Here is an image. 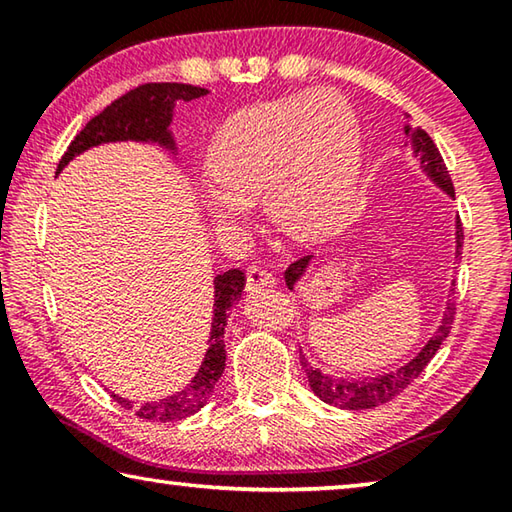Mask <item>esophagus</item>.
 I'll return each instance as SVG.
<instances>
[{
  "label": "esophagus",
  "mask_w": 512,
  "mask_h": 512,
  "mask_svg": "<svg viewBox=\"0 0 512 512\" xmlns=\"http://www.w3.org/2000/svg\"><path fill=\"white\" fill-rule=\"evenodd\" d=\"M273 284H275V277L268 271H264V268L250 266L246 271V291L248 293H255L264 287H273Z\"/></svg>",
  "instance_id": "esophagus-1"
}]
</instances>
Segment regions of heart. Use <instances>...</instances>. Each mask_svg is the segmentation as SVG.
Listing matches in <instances>:
<instances>
[{
	"label": "heart",
	"instance_id": "b5f03b06",
	"mask_svg": "<svg viewBox=\"0 0 512 512\" xmlns=\"http://www.w3.org/2000/svg\"><path fill=\"white\" fill-rule=\"evenodd\" d=\"M361 167L354 108L334 90H311L241 108L216 131L201 205L216 228L246 221L262 198L277 230L293 239L325 237L348 210Z\"/></svg>",
	"mask_w": 512,
	"mask_h": 512
}]
</instances>
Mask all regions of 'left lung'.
<instances>
[{
  "instance_id": "left-lung-1",
  "label": "left lung",
  "mask_w": 512,
  "mask_h": 512,
  "mask_svg": "<svg viewBox=\"0 0 512 512\" xmlns=\"http://www.w3.org/2000/svg\"><path fill=\"white\" fill-rule=\"evenodd\" d=\"M404 135L406 142L404 146H409L413 151L415 158L420 162V169L424 176H427L433 185H436L440 192L447 194L449 198H454V185L452 178H449V171L443 162V155L436 149L431 137L422 131L420 126L411 124V115H404ZM456 262L461 257L463 250V228L461 221L456 216ZM311 262H314V255H307L293 262L287 273H284V280H287L289 291H296L298 282L305 280V275L309 271ZM454 291V289H449ZM452 296V293H449ZM454 323V302L449 300L445 307V314L440 318V325L436 327L431 339L422 345L420 352L415 354L411 361H406L404 366L391 372H381V375L375 377H334V375H325L323 370H318L311 366V363L305 359V354L300 350V366L307 372L309 379V388L314 391L318 400H323L332 406H339V409H350V411H359V409H372V406H379L388 400H393L395 395H400L411 381L420 375V372L427 368V363L436 357V352L440 350V345L447 339L449 329H452Z\"/></svg>"
}]
</instances>
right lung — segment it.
I'll use <instances>...</instances> for the list:
<instances>
[{
	"label": "right lung",
	"mask_w": 512,
	"mask_h": 512,
	"mask_svg": "<svg viewBox=\"0 0 512 512\" xmlns=\"http://www.w3.org/2000/svg\"><path fill=\"white\" fill-rule=\"evenodd\" d=\"M205 88L187 83H146L140 88L131 90L124 97L112 101L110 106L92 117L85 124L83 131L74 137L72 144L58 162V171H63L76 155L94 149L101 144L115 142H140V144H155L171 153L173 158L178 155L176 137L171 131L173 110L178 101H192L205 97ZM246 275L239 268L225 271L214 277V309H212V327L210 339H207V352L201 363V368L194 379L183 388V391L173 393L169 397L155 402L137 404L112 393V397L124 406V409L135 411L137 418L151 422H176L189 418L203 409L214 393L216 381L221 379L225 368V327H228V311L232 305H237L244 291Z\"/></svg>",
	"instance_id": "add662e5"
}]
</instances>
